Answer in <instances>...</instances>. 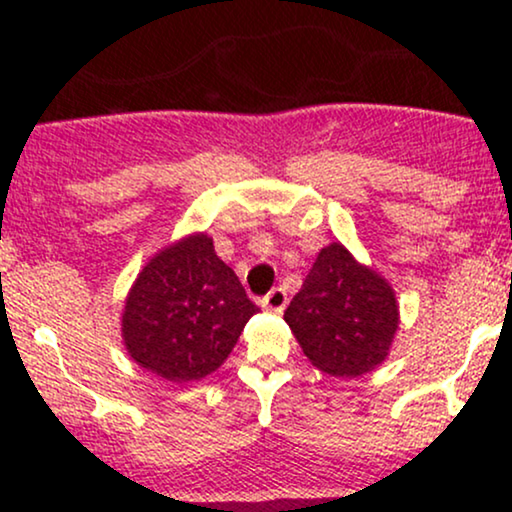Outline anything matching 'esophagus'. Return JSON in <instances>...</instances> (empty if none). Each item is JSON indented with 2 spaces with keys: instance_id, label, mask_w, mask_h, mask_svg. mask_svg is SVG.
<instances>
[{
  "instance_id": "34e87169",
  "label": "esophagus",
  "mask_w": 512,
  "mask_h": 512,
  "mask_svg": "<svg viewBox=\"0 0 512 512\" xmlns=\"http://www.w3.org/2000/svg\"><path fill=\"white\" fill-rule=\"evenodd\" d=\"M286 303H289V296H286V291L281 286H276V289H272L262 298V308L269 310V313H281L286 308Z\"/></svg>"
}]
</instances>
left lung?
<instances>
[{"label": "left lung", "mask_w": 512, "mask_h": 512, "mask_svg": "<svg viewBox=\"0 0 512 512\" xmlns=\"http://www.w3.org/2000/svg\"><path fill=\"white\" fill-rule=\"evenodd\" d=\"M397 315L395 293L383 276L332 243L320 250L284 320L313 366L356 378L385 361Z\"/></svg>", "instance_id": "8db88e82"}]
</instances>
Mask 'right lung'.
<instances>
[{"instance_id":"obj_1","label":"right lung","mask_w":512,"mask_h":512,"mask_svg":"<svg viewBox=\"0 0 512 512\" xmlns=\"http://www.w3.org/2000/svg\"><path fill=\"white\" fill-rule=\"evenodd\" d=\"M260 313L211 238H185L142 269L122 315V337L139 366L170 383L214 373Z\"/></svg>"}]
</instances>
